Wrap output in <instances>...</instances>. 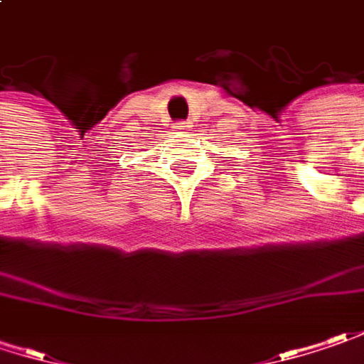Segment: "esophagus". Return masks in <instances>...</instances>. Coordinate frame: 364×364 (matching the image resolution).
<instances>
[{"mask_svg":"<svg viewBox=\"0 0 364 364\" xmlns=\"http://www.w3.org/2000/svg\"><path fill=\"white\" fill-rule=\"evenodd\" d=\"M189 128V124H185V122H179V124H175V130L177 132H185Z\"/></svg>","mask_w":364,"mask_h":364,"instance_id":"34e87169","label":"esophagus"}]
</instances>
